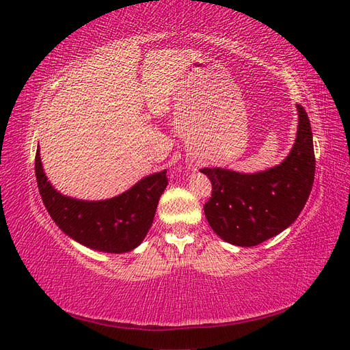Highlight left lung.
Masks as SVG:
<instances>
[{"label": "left lung", "mask_w": 350, "mask_h": 350, "mask_svg": "<svg viewBox=\"0 0 350 350\" xmlns=\"http://www.w3.org/2000/svg\"><path fill=\"white\" fill-rule=\"evenodd\" d=\"M298 134L284 161L257 174L203 167L211 181L204 213L216 234L238 247L276 237L299 216L314 184L315 156L310 118L298 105Z\"/></svg>", "instance_id": "left-lung-1"}]
</instances>
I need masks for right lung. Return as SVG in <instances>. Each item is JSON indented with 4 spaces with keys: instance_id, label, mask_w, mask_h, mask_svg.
I'll use <instances>...</instances> for the list:
<instances>
[{
    "instance_id": "right-lung-1",
    "label": "right lung",
    "mask_w": 350,
    "mask_h": 350,
    "mask_svg": "<svg viewBox=\"0 0 350 350\" xmlns=\"http://www.w3.org/2000/svg\"><path fill=\"white\" fill-rule=\"evenodd\" d=\"M35 172L42 201L59 229L81 245L121 254L139 247L149 232L159 197L167 185L166 171L143 178L129 191L103 201H83L54 189L44 172L39 154Z\"/></svg>"
}]
</instances>
